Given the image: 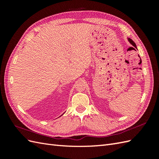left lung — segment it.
Listing matches in <instances>:
<instances>
[{"label":"left lung","instance_id":"obj_1","mask_svg":"<svg viewBox=\"0 0 159 159\" xmlns=\"http://www.w3.org/2000/svg\"><path fill=\"white\" fill-rule=\"evenodd\" d=\"M128 41H129L130 42V43H131V44L132 45H133L134 47H135V48H137V46H136V44H135V43H134L133 41V40H132L131 39H128Z\"/></svg>","mask_w":159,"mask_h":159}]
</instances>
